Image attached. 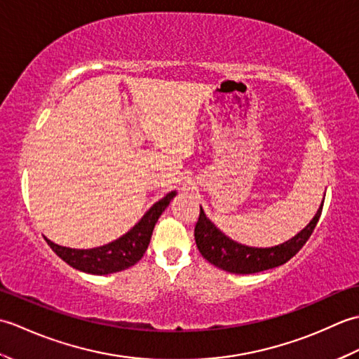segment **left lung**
Masks as SVG:
<instances>
[{
	"label": "left lung",
	"mask_w": 359,
	"mask_h": 359,
	"mask_svg": "<svg viewBox=\"0 0 359 359\" xmlns=\"http://www.w3.org/2000/svg\"><path fill=\"white\" fill-rule=\"evenodd\" d=\"M323 205L324 201L321 207L318 208L315 217L310 220V224L304 230L293 236L292 239L269 248L242 245V243L230 239L205 216L201 207L199 220H197L194 228L196 245L210 264L228 273L251 274L270 270L290 261L304 247V243L313 233L319 217H321Z\"/></svg>",
	"instance_id": "8db88e82"
}]
</instances>
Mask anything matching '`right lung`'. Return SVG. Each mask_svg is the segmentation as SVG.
Listing matches in <instances>:
<instances>
[{
	"mask_svg": "<svg viewBox=\"0 0 359 359\" xmlns=\"http://www.w3.org/2000/svg\"><path fill=\"white\" fill-rule=\"evenodd\" d=\"M175 194H177L175 191L168 193L144 212L143 217L131 230L125 233L121 238L106 243V245L79 250L62 247L58 243H53L48 238L44 239L53 250V253L62 257L66 264H69L75 270L89 274H98V276L126 270L143 257L144 251H147L149 245L152 230H154L158 217L162 216V212L170 205Z\"/></svg>",
	"mask_w": 359,
	"mask_h": 359,
	"instance_id": "obj_1",
	"label": "right lung"
}]
</instances>
